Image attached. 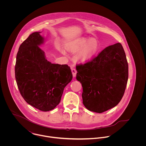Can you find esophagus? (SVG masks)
<instances>
[{"instance_id":"1","label":"esophagus","mask_w":146,"mask_h":146,"mask_svg":"<svg viewBox=\"0 0 146 146\" xmlns=\"http://www.w3.org/2000/svg\"><path fill=\"white\" fill-rule=\"evenodd\" d=\"M71 72H72V75L74 77H75L76 75V73H77V71L74 68V67H71Z\"/></svg>"}]
</instances>
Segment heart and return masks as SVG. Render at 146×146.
<instances>
[{"mask_svg": "<svg viewBox=\"0 0 146 146\" xmlns=\"http://www.w3.org/2000/svg\"><path fill=\"white\" fill-rule=\"evenodd\" d=\"M100 45L95 38L82 37L74 41L69 42L66 46V49L70 52H78L79 58L86 61L92 59L98 52Z\"/></svg>", "mask_w": 146, "mask_h": 146, "instance_id": "b5f03b06", "label": "heart"}]
</instances>
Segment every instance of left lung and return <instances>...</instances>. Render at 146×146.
Wrapping results in <instances>:
<instances>
[{
  "label": "left lung",
  "mask_w": 146,
  "mask_h": 146,
  "mask_svg": "<svg viewBox=\"0 0 146 146\" xmlns=\"http://www.w3.org/2000/svg\"><path fill=\"white\" fill-rule=\"evenodd\" d=\"M83 87V103L89 111L102 113L120 102L128 79V63L120 42L110 45L84 64L76 66Z\"/></svg>",
  "instance_id": "8db88e82"
}]
</instances>
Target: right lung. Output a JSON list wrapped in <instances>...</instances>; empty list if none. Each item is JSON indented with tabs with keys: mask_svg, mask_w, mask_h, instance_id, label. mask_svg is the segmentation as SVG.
Here are the masks:
<instances>
[{
	"mask_svg": "<svg viewBox=\"0 0 146 146\" xmlns=\"http://www.w3.org/2000/svg\"><path fill=\"white\" fill-rule=\"evenodd\" d=\"M43 41L40 32H35L21 44L16 57L15 78L25 101L40 111H49L60 104L72 74L67 64L47 61L38 46Z\"/></svg>",
	"mask_w": 146,
	"mask_h": 146,
	"instance_id": "1",
	"label": "right lung"
}]
</instances>
